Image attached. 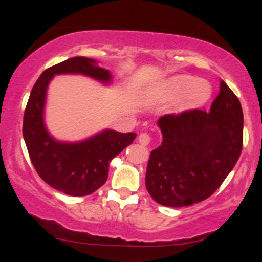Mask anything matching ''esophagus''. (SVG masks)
Wrapping results in <instances>:
<instances>
[{
  "label": "esophagus",
  "instance_id": "1",
  "mask_svg": "<svg viewBox=\"0 0 262 262\" xmlns=\"http://www.w3.org/2000/svg\"><path fill=\"white\" fill-rule=\"evenodd\" d=\"M138 140H139L140 144L143 145H149L150 141H151V137L148 133H140L139 137H138Z\"/></svg>",
  "mask_w": 262,
  "mask_h": 262
}]
</instances>
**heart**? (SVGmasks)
<instances>
[{"label": "heart", "mask_w": 262, "mask_h": 262, "mask_svg": "<svg viewBox=\"0 0 262 262\" xmlns=\"http://www.w3.org/2000/svg\"><path fill=\"white\" fill-rule=\"evenodd\" d=\"M210 96V86L207 81L197 80L188 75L171 77L164 85L149 92L152 102H170L182 97L181 108H193L204 103Z\"/></svg>", "instance_id": "1"}]
</instances>
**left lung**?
Instances as JSON below:
<instances>
[{
    "label": "left lung",
    "instance_id": "left-lung-1",
    "mask_svg": "<svg viewBox=\"0 0 262 262\" xmlns=\"http://www.w3.org/2000/svg\"><path fill=\"white\" fill-rule=\"evenodd\" d=\"M162 143L150 152L145 186L166 207L207 200L235 166L243 149L242 104L221 81L210 112L188 110L159 118Z\"/></svg>",
    "mask_w": 262,
    "mask_h": 262
}]
</instances>
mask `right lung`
Masks as SVG:
<instances>
[{
	"label": "right lung",
	"mask_w": 262,
	"mask_h": 262,
	"mask_svg": "<svg viewBox=\"0 0 262 262\" xmlns=\"http://www.w3.org/2000/svg\"><path fill=\"white\" fill-rule=\"evenodd\" d=\"M82 74L108 82L110 71L96 60L75 56L47 69L33 86L23 117V138L38 175L69 196H87L106 182L114 156L133 143L135 133L104 130L80 143H60L50 137L43 121L45 95L54 75Z\"/></svg>",
	"instance_id": "1"
}]
</instances>
